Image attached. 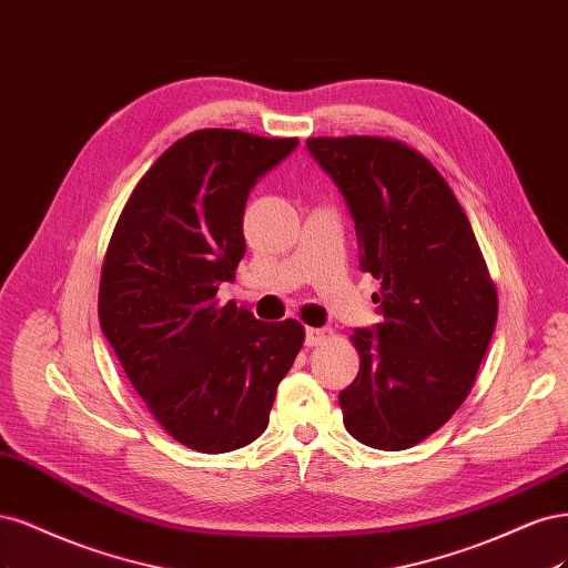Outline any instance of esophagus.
Segmentation results:
<instances>
[{
  "label": "esophagus",
  "instance_id": "34e87169",
  "mask_svg": "<svg viewBox=\"0 0 568 568\" xmlns=\"http://www.w3.org/2000/svg\"><path fill=\"white\" fill-rule=\"evenodd\" d=\"M331 327H306V346H318L327 339H333Z\"/></svg>",
  "mask_w": 568,
  "mask_h": 568
}]
</instances>
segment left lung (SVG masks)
I'll use <instances>...</instances> for the list:
<instances>
[{
	"label": "left lung",
	"instance_id": "obj_1",
	"mask_svg": "<svg viewBox=\"0 0 568 568\" xmlns=\"http://www.w3.org/2000/svg\"><path fill=\"white\" fill-rule=\"evenodd\" d=\"M356 224L361 268L379 281L382 323L352 335L356 379L344 427L377 450H406L463 406L498 321V292L446 179L408 143L306 139Z\"/></svg>",
	"mask_w": 568,
	"mask_h": 568
}]
</instances>
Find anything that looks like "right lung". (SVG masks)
<instances>
[{"label":"right lung","mask_w":568,"mask_h":568,"mask_svg":"<svg viewBox=\"0 0 568 568\" xmlns=\"http://www.w3.org/2000/svg\"><path fill=\"white\" fill-rule=\"evenodd\" d=\"M297 139L197 130L141 176L105 250L99 321L162 429L200 453L252 444L304 344L295 318L264 323L219 285L245 254L252 186Z\"/></svg>","instance_id":"1"}]
</instances>
